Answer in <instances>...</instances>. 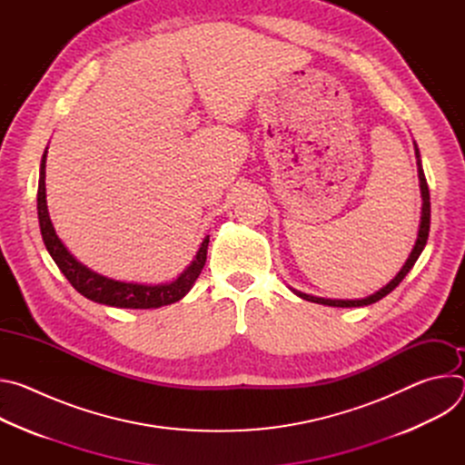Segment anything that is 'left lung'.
<instances>
[{
  "instance_id": "obj_1",
  "label": "left lung",
  "mask_w": 465,
  "mask_h": 465,
  "mask_svg": "<svg viewBox=\"0 0 465 465\" xmlns=\"http://www.w3.org/2000/svg\"><path fill=\"white\" fill-rule=\"evenodd\" d=\"M414 153H416V165H418V176H420V189H421V219H420V230H418V239H416V244L409 255V259L405 261L403 269L397 272V276L386 283L382 289H379L377 292L366 296V298H359V300H331V298H318V296H312V294H305L302 291H296V289H291L296 296L307 300V302H314V303H322V305H329V307H364V305H371L375 302H379L381 298H384L386 294H390L397 285H400L403 282V278L411 272V269L414 267V262L418 261L420 253L423 252L425 244H427V239H429V228H430V194H429V185H427V180H425V173H423V165H421V156H420V149H418V143L414 142Z\"/></svg>"
}]
</instances>
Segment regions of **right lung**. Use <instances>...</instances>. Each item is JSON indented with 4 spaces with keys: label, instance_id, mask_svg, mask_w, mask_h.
I'll list each match as a JSON object with an SVG mask.
<instances>
[{
    "label": "right lung",
    "instance_id": "right-lung-1",
    "mask_svg": "<svg viewBox=\"0 0 465 465\" xmlns=\"http://www.w3.org/2000/svg\"><path fill=\"white\" fill-rule=\"evenodd\" d=\"M45 158H47V147L42 154L40 163V178H38V198H36V210H38V223L44 244L56 262V267L62 271V274L68 278V282L75 287L77 292H81L84 298L108 305V307H119V309H158L163 305H171L178 300H182L191 287L194 285L196 278L201 276L204 264H206V253H208V242L210 235L203 241L201 248H198L194 259L189 262V267L171 283H160V285H147V283H126L119 280L106 278L103 274L94 272L83 264L64 242L58 239L49 212H47V201H45Z\"/></svg>",
    "mask_w": 465,
    "mask_h": 465
}]
</instances>
